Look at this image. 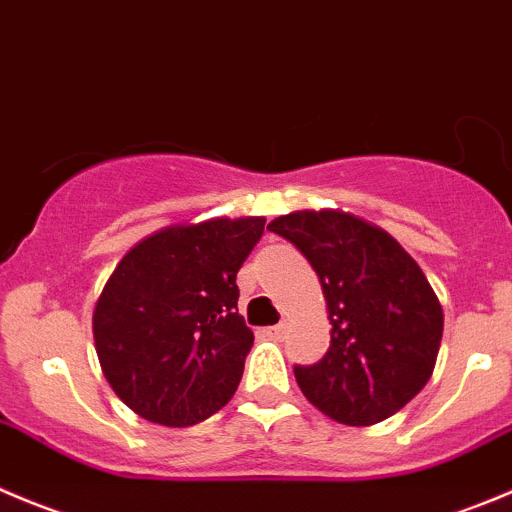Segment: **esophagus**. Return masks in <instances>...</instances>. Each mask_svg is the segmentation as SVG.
Listing matches in <instances>:
<instances>
[{
    "label": "esophagus",
    "mask_w": 512,
    "mask_h": 512,
    "mask_svg": "<svg viewBox=\"0 0 512 512\" xmlns=\"http://www.w3.org/2000/svg\"><path fill=\"white\" fill-rule=\"evenodd\" d=\"M285 332H287V322H277V325L270 327V335H275V337H282Z\"/></svg>",
    "instance_id": "34e87169"
}]
</instances>
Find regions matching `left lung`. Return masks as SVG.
<instances>
[{
  "mask_svg": "<svg viewBox=\"0 0 512 512\" xmlns=\"http://www.w3.org/2000/svg\"><path fill=\"white\" fill-rule=\"evenodd\" d=\"M267 230L290 240L317 272L330 350L295 365L302 395L342 425H375L410 403L433 375L443 307L395 237L350 212L300 210Z\"/></svg>",
  "mask_w": 512,
  "mask_h": 512,
  "instance_id": "1",
  "label": "left lung"
}]
</instances>
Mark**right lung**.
<instances>
[{
	"instance_id": "1",
	"label": "right lung",
	"mask_w": 512,
	"mask_h": 512,
	"mask_svg": "<svg viewBox=\"0 0 512 512\" xmlns=\"http://www.w3.org/2000/svg\"><path fill=\"white\" fill-rule=\"evenodd\" d=\"M265 217L172 225L137 242L92 315L104 377L127 408L167 428L227 405L255 335L237 312V270Z\"/></svg>"
}]
</instances>
